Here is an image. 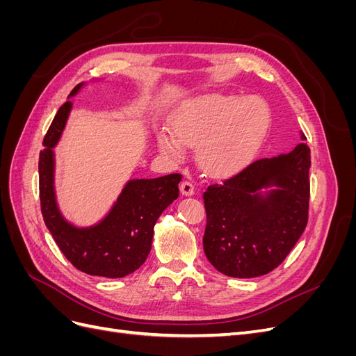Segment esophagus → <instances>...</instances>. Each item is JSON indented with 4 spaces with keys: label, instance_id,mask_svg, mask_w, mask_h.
Wrapping results in <instances>:
<instances>
[{
    "label": "esophagus",
    "instance_id": "34e87169",
    "mask_svg": "<svg viewBox=\"0 0 356 356\" xmlns=\"http://www.w3.org/2000/svg\"><path fill=\"white\" fill-rule=\"evenodd\" d=\"M179 188H181V193L184 196H193V195H195V186H193V182L188 181V179L182 181Z\"/></svg>",
    "mask_w": 356,
    "mask_h": 356
}]
</instances>
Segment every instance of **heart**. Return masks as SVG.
Listing matches in <instances>:
<instances>
[{
  "mask_svg": "<svg viewBox=\"0 0 356 356\" xmlns=\"http://www.w3.org/2000/svg\"><path fill=\"white\" fill-rule=\"evenodd\" d=\"M270 122L267 105L258 98L211 96L177 111L170 134L161 131L157 143L166 156L179 159L184 144L196 147L199 165L213 175L241 170L260 148Z\"/></svg>",
  "mask_w": 356,
  "mask_h": 356,
  "instance_id": "1",
  "label": "heart"
}]
</instances>
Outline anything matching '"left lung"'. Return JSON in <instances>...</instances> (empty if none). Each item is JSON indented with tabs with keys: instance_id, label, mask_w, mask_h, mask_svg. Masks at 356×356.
I'll return each mask as SVG.
<instances>
[{
	"instance_id": "8db88e82",
	"label": "left lung",
	"mask_w": 356,
	"mask_h": 356,
	"mask_svg": "<svg viewBox=\"0 0 356 356\" xmlns=\"http://www.w3.org/2000/svg\"><path fill=\"white\" fill-rule=\"evenodd\" d=\"M301 138L306 139L305 135ZM310 148L260 159L203 193V250L218 272L257 277L281 264L309 218ZM275 186L266 195L260 189Z\"/></svg>"
}]
</instances>
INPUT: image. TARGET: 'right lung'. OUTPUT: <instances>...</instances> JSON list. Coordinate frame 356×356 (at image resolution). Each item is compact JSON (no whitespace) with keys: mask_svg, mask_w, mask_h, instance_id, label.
Returning a JSON list of instances; mask_svg holds the SVG:
<instances>
[{"mask_svg":"<svg viewBox=\"0 0 356 356\" xmlns=\"http://www.w3.org/2000/svg\"><path fill=\"white\" fill-rule=\"evenodd\" d=\"M83 86H75L74 96ZM71 101L58 110L40 152V202L49 232L62 254L79 270L104 277H123L141 267L152 250L154 224L178 195L181 174L153 179H132L123 188L108 215L96 225L74 227L58 208L55 196L53 147L65 129Z\"/></svg>","mask_w":356,"mask_h":356,"instance_id":"add662e5","label":"right lung"}]
</instances>
